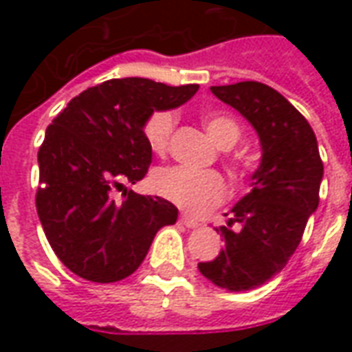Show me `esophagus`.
I'll return each mask as SVG.
<instances>
[{
  "mask_svg": "<svg viewBox=\"0 0 352 352\" xmlns=\"http://www.w3.org/2000/svg\"><path fill=\"white\" fill-rule=\"evenodd\" d=\"M181 222H183L186 228H198L199 226V221L192 219V217H188V214H183V217H181Z\"/></svg>",
  "mask_w": 352,
  "mask_h": 352,
  "instance_id": "obj_1",
  "label": "esophagus"
}]
</instances>
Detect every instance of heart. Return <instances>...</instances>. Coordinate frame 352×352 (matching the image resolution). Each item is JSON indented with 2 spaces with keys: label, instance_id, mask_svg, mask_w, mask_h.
<instances>
[{
  "label": "heart",
  "instance_id": "b5f03b06",
  "mask_svg": "<svg viewBox=\"0 0 352 352\" xmlns=\"http://www.w3.org/2000/svg\"><path fill=\"white\" fill-rule=\"evenodd\" d=\"M175 122V113L168 109L154 111L146 118L143 133H145L146 145L151 146L153 153L164 154L168 151ZM204 126L209 138L214 141V145L221 148H232L241 138V128L236 118L222 113L204 116ZM153 184L154 190L162 198L169 199L171 204L192 214H199L219 206L228 194V186L217 171L192 169L184 166L160 168L153 175Z\"/></svg>",
  "mask_w": 352,
  "mask_h": 352
}]
</instances>
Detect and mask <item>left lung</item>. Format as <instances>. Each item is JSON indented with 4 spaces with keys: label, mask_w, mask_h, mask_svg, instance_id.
I'll return each mask as SVG.
<instances>
[{
    "label": "left lung",
    "mask_w": 352,
    "mask_h": 352,
    "mask_svg": "<svg viewBox=\"0 0 352 352\" xmlns=\"http://www.w3.org/2000/svg\"><path fill=\"white\" fill-rule=\"evenodd\" d=\"M211 92L249 120L262 148L252 190L232 207L226 226L217 228L224 249L198 264L219 288L243 292L272 279L294 254L317 211L324 169L309 122L277 90L245 80Z\"/></svg>",
    "instance_id": "8db88e82"
}]
</instances>
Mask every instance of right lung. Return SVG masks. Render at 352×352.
<instances>
[{
	"label": "right lung",
	"mask_w": 352,
	"mask_h": 352,
	"mask_svg": "<svg viewBox=\"0 0 352 352\" xmlns=\"http://www.w3.org/2000/svg\"><path fill=\"white\" fill-rule=\"evenodd\" d=\"M198 88L141 77L105 80L73 98L47 128L35 206L52 251L75 275L92 283L126 279L156 232L177 222L168 199L126 190L116 201L113 192L146 175L153 160L146 118L183 105Z\"/></svg>",
	"instance_id": "add662e5"
}]
</instances>
